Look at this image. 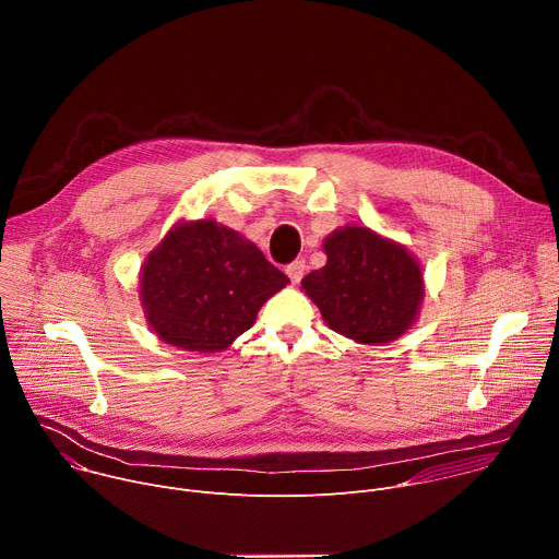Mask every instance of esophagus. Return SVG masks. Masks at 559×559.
I'll return each mask as SVG.
<instances>
[{
    "instance_id": "34e87169",
    "label": "esophagus",
    "mask_w": 559,
    "mask_h": 559,
    "mask_svg": "<svg viewBox=\"0 0 559 559\" xmlns=\"http://www.w3.org/2000/svg\"><path fill=\"white\" fill-rule=\"evenodd\" d=\"M285 272H287V276H289L292 283H300V278H302V274H305V261H294V263H289V265L285 267Z\"/></svg>"
}]
</instances>
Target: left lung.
Wrapping results in <instances>:
<instances>
[{
    "label": "left lung",
    "mask_w": 559,
    "mask_h": 559,
    "mask_svg": "<svg viewBox=\"0 0 559 559\" xmlns=\"http://www.w3.org/2000/svg\"><path fill=\"white\" fill-rule=\"evenodd\" d=\"M323 250L325 267L309 272L300 285L334 332L382 345L416 323L425 281L407 248L369 227L347 225L325 238Z\"/></svg>",
    "instance_id": "8db88e82"
}]
</instances>
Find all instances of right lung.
I'll use <instances>...</instances> for the list:
<instances>
[{
	"label": "right lung",
	"mask_w": 559,
	"mask_h": 559,
	"mask_svg": "<svg viewBox=\"0 0 559 559\" xmlns=\"http://www.w3.org/2000/svg\"><path fill=\"white\" fill-rule=\"evenodd\" d=\"M289 278L212 218L175 225L145 259L141 305L152 332L186 352H223Z\"/></svg>",
	"instance_id": "add662e5"
}]
</instances>
